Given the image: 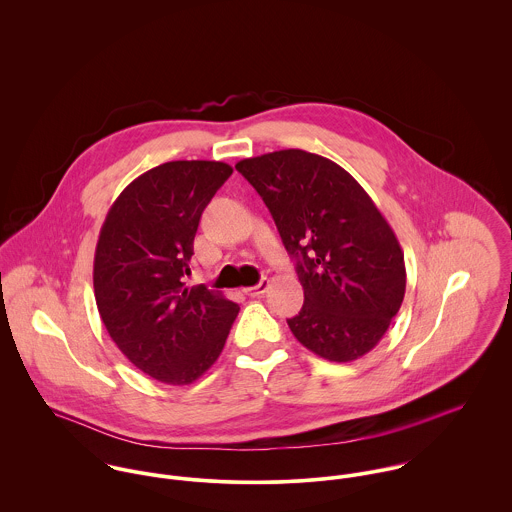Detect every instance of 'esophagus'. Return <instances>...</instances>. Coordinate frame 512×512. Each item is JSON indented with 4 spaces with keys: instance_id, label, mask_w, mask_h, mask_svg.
Returning <instances> with one entry per match:
<instances>
[{
    "instance_id": "esophagus-1",
    "label": "esophagus",
    "mask_w": 512,
    "mask_h": 512,
    "mask_svg": "<svg viewBox=\"0 0 512 512\" xmlns=\"http://www.w3.org/2000/svg\"><path fill=\"white\" fill-rule=\"evenodd\" d=\"M268 288H270L268 278H262L256 286H252V288H244L242 292L246 293V295H250V297H258V295L268 292Z\"/></svg>"
}]
</instances>
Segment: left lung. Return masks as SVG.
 Here are the masks:
<instances>
[{"mask_svg": "<svg viewBox=\"0 0 512 512\" xmlns=\"http://www.w3.org/2000/svg\"><path fill=\"white\" fill-rule=\"evenodd\" d=\"M272 213L303 286L288 319L311 353L349 363L372 351L406 292L404 252L365 189L335 161L282 149L236 163Z\"/></svg>", "mask_w": 512, "mask_h": 512, "instance_id": "obj_1", "label": "left lung"}]
</instances>
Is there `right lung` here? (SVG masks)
Listing matches in <instances>:
<instances>
[{
  "instance_id": "right-lung-1",
  "label": "right lung",
  "mask_w": 512,
  "mask_h": 512,
  "mask_svg": "<svg viewBox=\"0 0 512 512\" xmlns=\"http://www.w3.org/2000/svg\"><path fill=\"white\" fill-rule=\"evenodd\" d=\"M232 167L169 161L134 179L114 201L94 254V297L102 323L151 378L181 386L222 353L240 307L207 286H185L205 207Z\"/></svg>"
}]
</instances>
